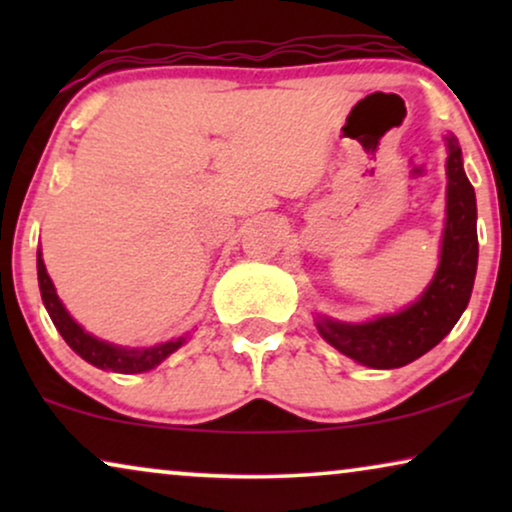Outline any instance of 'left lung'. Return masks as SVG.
<instances>
[{
  "label": "left lung",
  "instance_id": "1",
  "mask_svg": "<svg viewBox=\"0 0 512 512\" xmlns=\"http://www.w3.org/2000/svg\"><path fill=\"white\" fill-rule=\"evenodd\" d=\"M445 146L447 195L440 261L422 296L403 310L359 324L326 314L314 319L321 338L361 366L377 370L408 366L452 331L471 300L478 270V207L457 137L445 135Z\"/></svg>",
  "mask_w": 512,
  "mask_h": 512
}]
</instances>
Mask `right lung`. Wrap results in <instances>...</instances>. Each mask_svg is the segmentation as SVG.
Returning <instances> with one entry per match:
<instances>
[{"label": "right lung", "mask_w": 512, "mask_h": 512, "mask_svg": "<svg viewBox=\"0 0 512 512\" xmlns=\"http://www.w3.org/2000/svg\"><path fill=\"white\" fill-rule=\"evenodd\" d=\"M37 275H39L41 300H44L48 317H51V321L60 331L62 338H65L67 345L72 347L83 361H88L90 366L111 370V373H123V375L146 373V370L160 366L167 356L186 345L188 333L167 342H158V345H151V347H123V345H114V342L95 338V335H90L81 324H76V319L67 312V307L62 305L58 293H55L53 279L48 277L46 272V263H44V254H41V249L37 251Z\"/></svg>", "instance_id": "obj_1"}]
</instances>
